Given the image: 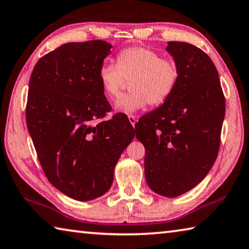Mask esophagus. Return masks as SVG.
Here are the masks:
<instances>
[{
	"label": "esophagus",
	"instance_id": "34e87169",
	"mask_svg": "<svg viewBox=\"0 0 249 249\" xmlns=\"http://www.w3.org/2000/svg\"><path fill=\"white\" fill-rule=\"evenodd\" d=\"M129 118V121H130V124H131L132 125H133V127H134V125H136V122H137V118L136 117H134V116H129L128 117Z\"/></svg>",
	"mask_w": 249,
	"mask_h": 249
}]
</instances>
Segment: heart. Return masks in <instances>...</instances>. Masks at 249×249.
<instances>
[{"mask_svg": "<svg viewBox=\"0 0 249 249\" xmlns=\"http://www.w3.org/2000/svg\"><path fill=\"white\" fill-rule=\"evenodd\" d=\"M116 63L105 62L99 69V82L105 95L116 98L130 80V93L116 100L118 111L133 115L147 104L159 106L171 97L179 78V70L172 59L160 58L154 50L131 46L117 53Z\"/></svg>", "mask_w": 249, "mask_h": 249, "instance_id": "1", "label": "heart"}]
</instances>
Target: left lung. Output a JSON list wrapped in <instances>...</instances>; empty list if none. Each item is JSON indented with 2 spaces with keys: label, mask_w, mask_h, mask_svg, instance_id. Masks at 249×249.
Instances as JSON below:
<instances>
[{
  "label": "left lung",
  "mask_w": 249,
  "mask_h": 249,
  "mask_svg": "<svg viewBox=\"0 0 249 249\" xmlns=\"http://www.w3.org/2000/svg\"><path fill=\"white\" fill-rule=\"evenodd\" d=\"M179 70L178 83L160 108L137 122L145 147L150 188L164 197L187 193L201 181L219 153L225 98L219 73L206 52L188 42L169 41Z\"/></svg>",
  "instance_id": "left-lung-1"
}]
</instances>
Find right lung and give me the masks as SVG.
<instances>
[{
	"label": "right lung",
	"mask_w": 249,
	"mask_h": 249,
	"mask_svg": "<svg viewBox=\"0 0 249 249\" xmlns=\"http://www.w3.org/2000/svg\"><path fill=\"white\" fill-rule=\"evenodd\" d=\"M110 48L103 40L65 43L39 59L29 81L26 122L39 163L56 189L78 201L109 190L134 137L121 115L103 120L111 106L98 73Z\"/></svg>",
	"instance_id": "right-lung-1"
}]
</instances>
